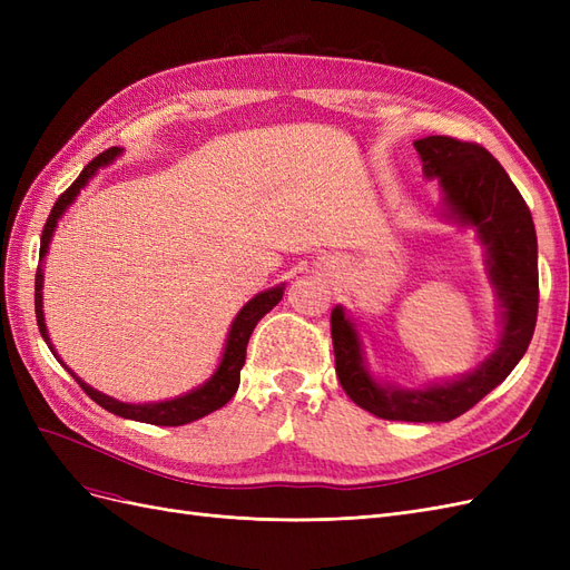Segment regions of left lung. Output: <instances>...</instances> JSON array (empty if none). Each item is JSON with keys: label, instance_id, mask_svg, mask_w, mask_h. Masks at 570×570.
Wrapping results in <instances>:
<instances>
[{"label": "left lung", "instance_id": "8db88e82", "mask_svg": "<svg viewBox=\"0 0 570 570\" xmlns=\"http://www.w3.org/2000/svg\"><path fill=\"white\" fill-rule=\"evenodd\" d=\"M413 147L423 176L442 189V216L459 228H473L485 247V271L499 312L497 344L469 373L396 385L373 375L358 327L337 304L331 314L335 371L350 400L377 419L446 423L502 385L528 350L540 302L538 235L521 193L485 147L444 135L421 137Z\"/></svg>", "mask_w": 570, "mask_h": 570}]
</instances>
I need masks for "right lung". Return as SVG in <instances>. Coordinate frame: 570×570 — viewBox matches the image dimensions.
Instances as JSON below:
<instances>
[{
	"label": "right lung",
	"mask_w": 570,
	"mask_h": 570,
	"mask_svg": "<svg viewBox=\"0 0 570 570\" xmlns=\"http://www.w3.org/2000/svg\"><path fill=\"white\" fill-rule=\"evenodd\" d=\"M124 149L120 147H111L105 154H99L97 159H92L88 166L82 168V174L78 176V180L66 189V193L57 199L55 209H51L47 223H45V230L40 237V264H38V273H36V316H38V325H40V333L45 337V342L49 344L51 354L59 358V354L55 352L49 342V333H47V323H45V312H42V285H45V256L49 252V243H51V235H55L57 226L61 216L66 214L68 206L76 202V197L80 195V189L88 185L99 168L109 166L116 157H120ZM283 292H285V283L268 287L264 292H258L254 295L243 308H239L237 316L230 323V331L226 337V347H223V356L218 361V366L214 371V375L209 381L202 383L199 387H193L185 394L174 396V400H161V402H147V404H128V402H118L114 396L99 392L95 387H90L85 381L68 368L63 361L61 366L76 377V383L85 390V394L90 396L92 402H97L101 409H107L120 419H130V421H140V423H151V425H185V423H193L202 416H209L212 411L226 406L233 394L239 387V371L245 366V356H247V342L249 335L254 331V325L262 321L271 308L283 299Z\"/></svg>",
	"instance_id": "obj_1"
}]
</instances>
